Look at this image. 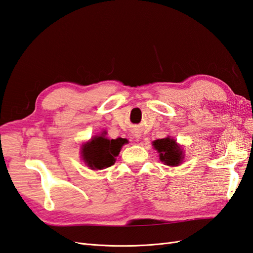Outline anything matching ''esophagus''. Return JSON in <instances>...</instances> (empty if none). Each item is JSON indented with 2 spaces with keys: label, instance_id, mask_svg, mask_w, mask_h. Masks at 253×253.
<instances>
[{
  "label": "esophagus",
  "instance_id": "34e87169",
  "mask_svg": "<svg viewBox=\"0 0 253 253\" xmlns=\"http://www.w3.org/2000/svg\"><path fill=\"white\" fill-rule=\"evenodd\" d=\"M135 136H136V137H139V135H138V134H135Z\"/></svg>",
  "mask_w": 253,
  "mask_h": 253
}]
</instances>
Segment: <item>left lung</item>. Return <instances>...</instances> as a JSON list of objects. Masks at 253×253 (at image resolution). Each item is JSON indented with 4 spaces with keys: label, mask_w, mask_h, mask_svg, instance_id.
<instances>
[{
    "label": "left lung",
    "mask_w": 253,
    "mask_h": 253,
    "mask_svg": "<svg viewBox=\"0 0 253 253\" xmlns=\"http://www.w3.org/2000/svg\"><path fill=\"white\" fill-rule=\"evenodd\" d=\"M153 147L159 153V159L170 167L179 166L183 160V152L180 145L171 137L153 141Z\"/></svg>",
    "instance_id": "left-lung-1"
}]
</instances>
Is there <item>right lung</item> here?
Here are the masks:
<instances>
[{
  "mask_svg": "<svg viewBox=\"0 0 253 253\" xmlns=\"http://www.w3.org/2000/svg\"><path fill=\"white\" fill-rule=\"evenodd\" d=\"M105 135L106 132L104 131L100 136H94L82 145V159L91 170H102L113 166L122 145L127 143L125 138L108 139Z\"/></svg>",
  "mask_w": 253,
  "mask_h": 253,
  "instance_id": "obj_1",
  "label": "right lung"
}]
</instances>
